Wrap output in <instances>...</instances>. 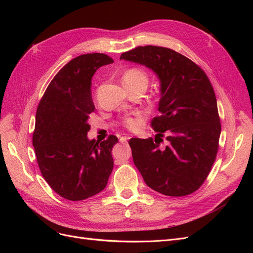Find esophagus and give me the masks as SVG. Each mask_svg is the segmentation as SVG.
Segmentation results:
<instances>
[{"instance_id":"esophagus-1","label":"esophagus","mask_w":253,"mask_h":253,"mask_svg":"<svg viewBox=\"0 0 253 253\" xmlns=\"http://www.w3.org/2000/svg\"><path fill=\"white\" fill-rule=\"evenodd\" d=\"M127 139H128V137L124 136V137H121V138H120V142H122V143H126Z\"/></svg>"}]
</instances>
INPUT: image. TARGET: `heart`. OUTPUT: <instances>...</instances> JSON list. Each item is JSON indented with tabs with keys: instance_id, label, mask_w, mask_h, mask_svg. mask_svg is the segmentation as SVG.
<instances>
[{
	"instance_id": "obj_1",
	"label": "heart",
	"mask_w": 253,
	"mask_h": 253,
	"mask_svg": "<svg viewBox=\"0 0 253 253\" xmlns=\"http://www.w3.org/2000/svg\"><path fill=\"white\" fill-rule=\"evenodd\" d=\"M122 82L125 85H135V84H145L148 83V76L144 71L138 67H132L122 76ZM125 126L131 131H137L141 126V118H127L125 120Z\"/></svg>"
}]
</instances>
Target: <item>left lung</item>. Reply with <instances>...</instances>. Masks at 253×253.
<instances>
[{
    "label": "left lung",
    "instance_id": "left-lung-1",
    "mask_svg": "<svg viewBox=\"0 0 253 253\" xmlns=\"http://www.w3.org/2000/svg\"><path fill=\"white\" fill-rule=\"evenodd\" d=\"M122 59L147 66L160 82V116L151 122L158 134L155 141L129 140L135 166L159 193H193L206 180L218 150L220 122L210 80L193 61L170 48L138 46L122 53ZM164 132L166 148L159 147Z\"/></svg>",
    "mask_w": 253,
    "mask_h": 253
}]
</instances>
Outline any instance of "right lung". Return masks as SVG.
I'll return each mask as SVG.
<instances>
[{
  "label": "right lung",
  "instance_id": "obj_1",
  "mask_svg": "<svg viewBox=\"0 0 253 253\" xmlns=\"http://www.w3.org/2000/svg\"><path fill=\"white\" fill-rule=\"evenodd\" d=\"M114 60L86 53L71 60L53 77L36 114L33 145L44 179L68 201H83L106 187L113 171L116 136L98 142L87 138L88 118L95 111L91 78Z\"/></svg>",
  "mask_w": 253,
  "mask_h": 253
}]
</instances>
